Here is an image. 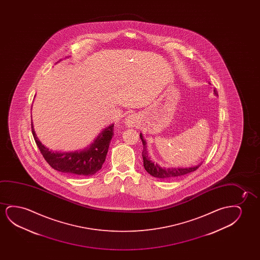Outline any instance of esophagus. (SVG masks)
<instances>
[{
  "label": "esophagus",
  "instance_id": "34e87169",
  "mask_svg": "<svg viewBox=\"0 0 260 260\" xmlns=\"http://www.w3.org/2000/svg\"><path fill=\"white\" fill-rule=\"evenodd\" d=\"M125 122H126V124L129 126V127H131V126H135V125L137 124V122H138V119H137L135 115L129 114V115H128V116L126 117Z\"/></svg>",
  "mask_w": 260,
  "mask_h": 260
}]
</instances>
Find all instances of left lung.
Listing matches in <instances>:
<instances>
[{
  "label": "left lung",
  "mask_w": 260,
  "mask_h": 260,
  "mask_svg": "<svg viewBox=\"0 0 260 260\" xmlns=\"http://www.w3.org/2000/svg\"><path fill=\"white\" fill-rule=\"evenodd\" d=\"M215 94H217L216 89H214ZM140 139L142 140L143 148L142 156L143 161H144V167L150 175L153 177L159 178H165V179H170V178H177L180 177L183 175L188 174L190 172L196 171L198 168L201 166V164L194 166V167L190 168H161L158 164H154L152 160H150V157L148 156V153L146 151V143L143 139L142 134L140 133Z\"/></svg>",
  "instance_id": "left-lung-1"
}]
</instances>
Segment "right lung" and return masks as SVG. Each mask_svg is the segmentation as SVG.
I'll use <instances>...</instances> for the list:
<instances>
[{
  "label": "right lung",
  "mask_w": 260,
  "mask_h": 260,
  "mask_svg": "<svg viewBox=\"0 0 260 260\" xmlns=\"http://www.w3.org/2000/svg\"><path fill=\"white\" fill-rule=\"evenodd\" d=\"M31 125L36 145L50 167L56 171L75 176H91L100 171L106 160L109 144L114 135V124H112L105 128L88 148L72 153H59L43 146L37 139L32 124Z\"/></svg>",
  "instance_id": "right-lung-1"
}]
</instances>
